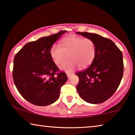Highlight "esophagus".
Wrapping results in <instances>:
<instances>
[{"label": "esophagus", "mask_w": 135, "mask_h": 135, "mask_svg": "<svg viewBox=\"0 0 135 135\" xmlns=\"http://www.w3.org/2000/svg\"><path fill=\"white\" fill-rule=\"evenodd\" d=\"M72 74H73V73H67V76L68 78H69L70 76H71Z\"/></svg>", "instance_id": "34e87169"}]
</instances>
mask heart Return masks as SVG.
Instances as JSON below:
<instances>
[{
    "instance_id": "1",
    "label": "heart",
    "mask_w": 135,
    "mask_h": 135,
    "mask_svg": "<svg viewBox=\"0 0 135 135\" xmlns=\"http://www.w3.org/2000/svg\"><path fill=\"white\" fill-rule=\"evenodd\" d=\"M60 46L53 45L50 54L52 60L57 65L62 64L67 56L69 58L60 66V69L64 71H71L77 65L79 68L88 67L95 56V44L91 39L70 35L62 40Z\"/></svg>"
}]
</instances>
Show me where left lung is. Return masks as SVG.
<instances>
[{"label":"left lung","mask_w":135,"mask_h":135,"mask_svg":"<svg viewBox=\"0 0 135 135\" xmlns=\"http://www.w3.org/2000/svg\"><path fill=\"white\" fill-rule=\"evenodd\" d=\"M76 33L92 40L96 46L95 56L90 67L76 73L79 78L77 91L87 103H103L114 94L122 80V53L111 40L96 33Z\"/></svg>","instance_id":"left-lung-1"}]
</instances>
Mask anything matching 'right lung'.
<instances>
[{
  "label": "right lung",
  "mask_w": 135,
  "mask_h": 135,
  "mask_svg": "<svg viewBox=\"0 0 135 135\" xmlns=\"http://www.w3.org/2000/svg\"><path fill=\"white\" fill-rule=\"evenodd\" d=\"M66 32L28 43L15 55L13 81L22 97L32 104L43 106L54 103L67 81L65 73H56L59 68L50 54L53 43Z\"/></svg>",
  "instance_id": "obj_1"
}]
</instances>
